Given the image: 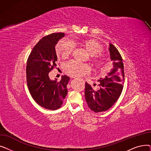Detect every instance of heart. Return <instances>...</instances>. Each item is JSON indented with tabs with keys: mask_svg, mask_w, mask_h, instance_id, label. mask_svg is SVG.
I'll list each match as a JSON object with an SVG mask.
<instances>
[{
	"mask_svg": "<svg viewBox=\"0 0 151 151\" xmlns=\"http://www.w3.org/2000/svg\"><path fill=\"white\" fill-rule=\"evenodd\" d=\"M83 48L92 55L93 66L99 70H102L104 66V61L100 54L103 51L102 45L97 40L92 38H83L79 42ZM73 48V44L70 42L62 39L56 45V52L61 55L62 58H66L70 55ZM65 70L71 76L80 78L90 71V68L86 64H81L75 61H70L65 65Z\"/></svg>",
	"mask_w": 151,
	"mask_h": 151,
	"instance_id": "obj_1",
	"label": "heart"
}]
</instances>
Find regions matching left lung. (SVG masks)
Segmentation results:
<instances>
[{
	"label": "left lung",
	"instance_id": "8db88e82",
	"mask_svg": "<svg viewBox=\"0 0 151 151\" xmlns=\"http://www.w3.org/2000/svg\"><path fill=\"white\" fill-rule=\"evenodd\" d=\"M108 50L113 68L104 78H100V89L94 91L91 85L86 83L85 98L89 108L95 113L109 109L119 97L123 89L124 70L122 58L116 47L109 43Z\"/></svg>",
	"mask_w": 151,
	"mask_h": 151
}]
</instances>
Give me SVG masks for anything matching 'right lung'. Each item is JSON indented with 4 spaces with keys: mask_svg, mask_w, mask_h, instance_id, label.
<instances>
[{
    "mask_svg": "<svg viewBox=\"0 0 151 151\" xmlns=\"http://www.w3.org/2000/svg\"><path fill=\"white\" fill-rule=\"evenodd\" d=\"M64 33H54L44 37L34 47L27 62V83L34 100L46 109L55 110L62 105L68 91L70 78L62 76L60 81L51 80L49 73L56 66L55 46Z\"/></svg>",
    "mask_w": 151,
    "mask_h": 151,
    "instance_id": "add662e5",
    "label": "right lung"
}]
</instances>
